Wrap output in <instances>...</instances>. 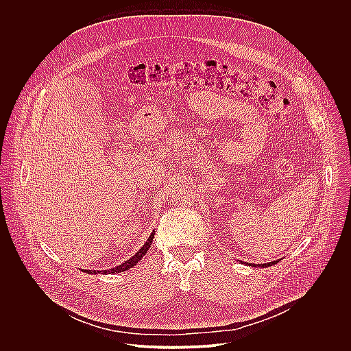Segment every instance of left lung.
Wrapping results in <instances>:
<instances>
[{
	"label": "left lung",
	"mask_w": 351,
	"mask_h": 351,
	"mask_svg": "<svg viewBox=\"0 0 351 351\" xmlns=\"http://www.w3.org/2000/svg\"><path fill=\"white\" fill-rule=\"evenodd\" d=\"M276 263H279L278 260L276 261H271V263H265V264H249L250 267H258V268H264V267H271V265H275Z\"/></svg>",
	"instance_id": "8db88e82"
}]
</instances>
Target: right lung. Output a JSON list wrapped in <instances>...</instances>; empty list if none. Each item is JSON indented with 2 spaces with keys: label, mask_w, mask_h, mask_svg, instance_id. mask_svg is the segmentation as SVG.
Listing matches in <instances>:
<instances>
[{
  "label": "right lung",
  "mask_w": 351,
  "mask_h": 351,
  "mask_svg": "<svg viewBox=\"0 0 351 351\" xmlns=\"http://www.w3.org/2000/svg\"><path fill=\"white\" fill-rule=\"evenodd\" d=\"M153 238H154V231L150 234V237H149V239L145 242V245L135 253V256H132L130 260H127V261H124L121 265H119V267H116V268H113V269H109V271H102V274H119V272H124V271H128L130 268H132L134 265H136L138 264V261H141V258L147 253V250L150 249V246H152V242H153ZM86 272L87 274H90V275H95L97 272L95 271H88V269H86ZM101 272V271H99Z\"/></svg>",
  "instance_id": "right-lung-1"
}]
</instances>
